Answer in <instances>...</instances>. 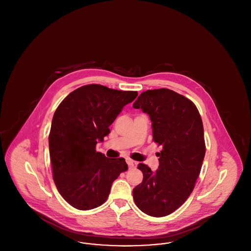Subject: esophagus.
<instances>
[{
	"label": "esophagus",
	"instance_id": "34e87169",
	"mask_svg": "<svg viewBox=\"0 0 251 251\" xmlns=\"http://www.w3.org/2000/svg\"><path fill=\"white\" fill-rule=\"evenodd\" d=\"M126 162L128 164V166L130 167H135L137 166V162L131 160V159H126Z\"/></svg>",
	"mask_w": 251,
	"mask_h": 251
}]
</instances>
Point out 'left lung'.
Returning <instances> with one entry per match:
<instances>
[{
    "instance_id": "left-lung-1",
    "label": "left lung",
    "mask_w": 251,
    "mask_h": 251,
    "mask_svg": "<svg viewBox=\"0 0 251 251\" xmlns=\"http://www.w3.org/2000/svg\"><path fill=\"white\" fill-rule=\"evenodd\" d=\"M132 107L150 116L153 141L162 146L156 172L138 165L143 180L133 200L145 214L166 216L186 201L200 176L206 151L201 117L192 100L167 88L142 92Z\"/></svg>"
}]
</instances>
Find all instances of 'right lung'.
<instances>
[{
    "instance_id": "right-lung-1",
    "label": "right lung",
    "mask_w": 251,
    "mask_h": 251,
    "mask_svg": "<svg viewBox=\"0 0 251 251\" xmlns=\"http://www.w3.org/2000/svg\"><path fill=\"white\" fill-rule=\"evenodd\" d=\"M136 97V91L86 84L70 93L55 110L49 134L52 178L72 207L86 211L100 206L113 181L127 171L124 158H107L96 151V145Z\"/></svg>"
}]
</instances>
